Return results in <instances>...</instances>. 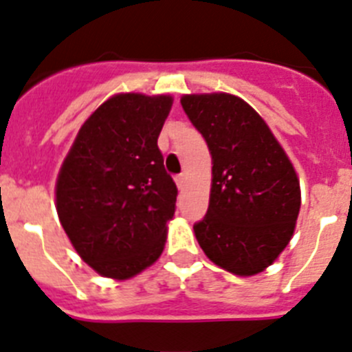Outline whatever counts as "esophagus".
<instances>
[{
    "instance_id": "esophagus-1",
    "label": "esophagus",
    "mask_w": 352,
    "mask_h": 352,
    "mask_svg": "<svg viewBox=\"0 0 352 352\" xmlns=\"http://www.w3.org/2000/svg\"><path fill=\"white\" fill-rule=\"evenodd\" d=\"M175 182H177V186H179V189H184V186H186V175H184V173L177 175Z\"/></svg>"
}]
</instances>
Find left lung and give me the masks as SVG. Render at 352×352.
<instances>
[{"label":"left lung","instance_id":"left-lung-1","mask_svg":"<svg viewBox=\"0 0 352 352\" xmlns=\"http://www.w3.org/2000/svg\"><path fill=\"white\" fill-rule=\"evenodd\" d=\"M212 156L208 210L195 235L217 267L249 277L277 259L293 236L300 182L261 116L228 93L180 100Z\"/></svg>","mask_w":352,"mask_h":352}]
</instances>
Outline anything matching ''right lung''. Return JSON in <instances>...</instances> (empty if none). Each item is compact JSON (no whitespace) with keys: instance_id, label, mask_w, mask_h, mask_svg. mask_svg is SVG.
Instances as JSON below:
<instances>
[{"instance_id":"add662e5","label":"right lung","mask_w":352,"mask_h":352,"mask_svg":"<svg viewBox=\"0 0 352 352\" xmlns=\"http://www.w3.org/2000/svg\"><path fill=\"white\" fill-rule=\"evenodd\" d=\"M172 96L116 94L82 124L56 182L69 242L103 277L140 274L161 256L177 186L157 137Z\"/></svg>"}]
</instances>
